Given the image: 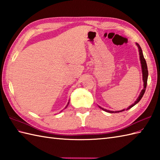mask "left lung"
Segmentation results:
<instances>
[{"instance_id": "obj_1", "label": "left lung", "mask_w": 160, "mask_h": 160, "mask_svg": "<svg viewBox=\"0 0 160 160\" xmlns=\"http://www.w3.org/2000/svg\"><path fill=\"white\" fill-rule=\"evenodd\" d=\"M136 45L138 46V49H139V54H140V62H141V66H142V78H143V81H144V88L142 89V90L141 91L140 94L139 95V97H138V98H137V100L135 101L134 103H133L131 105H130L129 107L126 109V110H128L129 109H131L132 107H133V106L135 105H136L138 102H139V101L141 100V98H142L143 95L144 94L145 92V90H146V88H147V79H148V69H147V62H146V60H145L144 58V55H143V53H142V51L141 49V47H140V45L136 43ZM99 108H100L101 109H102V110H104V111L107 112H109V113H117V112H123L125 111V109H124L122 110H120V111H116V112H113V111H109V110H108V109H103L101 108L100 106H98Z\"/></svg>"}]
</instances>
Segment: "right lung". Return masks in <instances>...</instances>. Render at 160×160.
Returning <instances> with one entry per match:
<instances>
[{"instance_id":"right-lung-1","label":"right lung","mask_w":160,"mask_h":160,"mask_svg":"<svg viewBox=\"0 0 160 160\" xmlns=\"http://www.w3.org/2000/svg\"><path fill=\"white\" fill-rule=\"evenodd\" d=\"M68 104H69V102H68V104H67V105H66V108H67V106H68Z\"/></svg>"}]
</instances>
